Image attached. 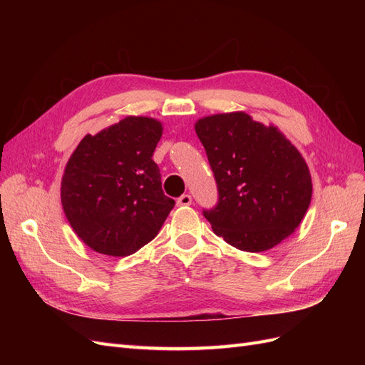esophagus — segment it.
Masks as SVG:
<instances>
[{"label":"esophagus","mask_w":365,"mask_h":365,"mask_svg":"<svg viewBox=\"0 0 365 365\" xmlns=\"http://www.w3.org/2000/svg\"><path fill=\"white\" fill-rule=\"evenodd\" d=\"M192 204V196L184 193L182 196L178 197V201H176V205L178 207H185V205H190Z\"/></svg>","instance_id":"obj_1"}]
</instances>
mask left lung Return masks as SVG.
<instances>
[{
	"label": "left lung",
	"mask_w": 365,
	"mask_h": 365,
	"mask_svg": "<svg viewBox=\"0 0 365 365\" xmlns=\"http://www.w3.org/2000/svg\"><path fill=\"white\" fill-rule=\"evenodd\" d=\"M195 130L217 184V205L204 210L215 233L248 252L291 236L311 204L312 178L283 132L244 111L202 117Z\"/></svg>",
	"instance_id": "8db88e82"
}]
</instances>
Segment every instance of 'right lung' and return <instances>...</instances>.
<instances>
[{"instance_id":"obj_1","label":"right lung","mask_w":365,"mask_h":365,"mask_svg":"<svg viewBox=\"0 0 365 365\" xmlns=\"http://www.w3.org/2000/svg\"><path fill=\"white\" fill-rule=\"evenodd\" d=\"M161 121L128 115L85 135L65 165L61 201L74 233L91 250L126 257L158 235L175 201L152 160Z\"/></svg>"}]
</instances>
